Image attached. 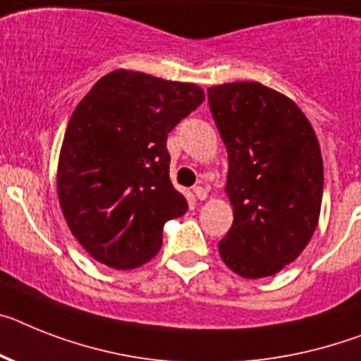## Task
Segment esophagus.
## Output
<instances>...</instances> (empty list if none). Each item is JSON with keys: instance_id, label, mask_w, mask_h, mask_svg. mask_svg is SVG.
Listing matches in <instances>:
<instances>
[{"instance_id": "esophagus-1", "label": "esophagus", "mask_w": 361, "mask_h": 361, "mask_svg": "<svg viewBox=\"0 0 361 361\" xmlns=\"http://www.w3.org/2000/svg\"><path fill=\"white\" fill-rule=\"evenodd\" d=\"M195 196L198 200H205L207 198V189L205 187H195Z\"/></svg>"}]
</instances>
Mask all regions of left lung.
I'll return each instance as SVG.
<instances>
[{"instance_id":"1","label":"left lung","mask_w":361,"mask_h":361,"mask_svg":"<svg viewBox=\"0 0 361 361\" xmlns=\"http://www.w3.org/2000/svg\"><path fill=\"white\" fill-rule=\"evenodd\" d=\"M207 97L227 148L233 205L218 251L240 277H269L301 255L317 227L323 157L316 132L292 99L259 82L213 86Z\"/></svg>"}]
</instances>
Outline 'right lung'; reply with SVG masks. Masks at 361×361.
<instances>
[{
    "mask_svg": "<svg viewBox=\"0 0 361 361\" xmlns=\"http://www.w3.org/2000/svg\"><path fill=\"white\" fill-rule=\"evenodd\" d=\"M205 95L196 84L117 69L73 111L56 190L73 237L95 260L132 269L156 257L165 222L187 213L169 176L166 135Z\"/></svg>",
    "mask_w": 361,
    "mask_h": 361,
    "instance_id": "add662e5",
    "label": "right lung"
}]
</instances>
